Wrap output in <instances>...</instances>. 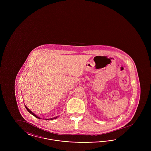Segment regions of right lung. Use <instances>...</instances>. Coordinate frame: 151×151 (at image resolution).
<instances>
[{
	"label": "right lung",
	"instance_id": "add662e5",
	"mask_svg": "<svg viewBox=\"0 0 151 151\" xmlns=\"http://www.w3.org/2000/svg\"><path fill=\"white\" fill-rule=\"evenodd\" d=\"M25 108H26V109H27V110L28 111V112H29V113H30L31 114H32V115H33V116H35V117H36V118H38V119H41L39 116H37V115H36V114H35L32 111H30V110H29V109L28 108H27L25 105ZM58 116H55V117H54L53 118H50L51 120H52V119H56L57 118ZM47 120H49V119H47Z\"/></svg>",
	"mask_w": 151,
	"mask_h": 151
}]
</instances>
